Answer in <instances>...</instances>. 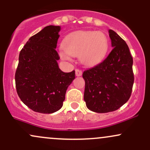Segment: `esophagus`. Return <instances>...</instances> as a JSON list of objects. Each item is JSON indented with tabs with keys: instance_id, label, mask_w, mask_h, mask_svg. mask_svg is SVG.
I'll return each mask as SVG.
<instances>
[{
	"instance_id": "obj_1",
	"label": "esophagus",
	"mask_w": 150,
	"mask_h": 150,
	"mask_svg": "<svg viewBox=\"0 0 150 150\" xmlns=\"http://www.w3.org/2000/svg\"><path fill=\"white\" fill-rule=\"evenodd\" d=\"M75 75L77 77H80L82 75V71L80 69H75Z\"/></svg>"
}]
</instances>
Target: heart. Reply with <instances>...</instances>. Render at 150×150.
Instances as JSON below:
<instances>
[{"mask_svg":"<svg viewBox=\"0 0 150 150\" xmlns=\"http://www.w3.org/2000/svg\"><path fill=\"white\" fill-rule=\"evenodd\" d=\"M64 51L60 53L64 60H69L68 54L80 57L86 66L98 64L105 59L109 49L107 36L100 31L79 30L69 34L63 42Z\"/></svg>","mask_w":150,"mask_h":150,"instance_id":"obj_1","label":"heart"}]
</instances>
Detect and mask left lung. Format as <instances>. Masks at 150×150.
I'll return each mask as SVG.
<instances>
[{"instance_id":"left-lung-1","label":"left lung","mask_w":150,"mask_h":150,"mask_svg":"<svg viewBox=\"0 0 150 150\" xmlns=\"http://www.w3.org/2000/svg\"><path fill=\"white\" fill-rule=\"evenodd\" d=\"M113 49L107 58L84 70V100L90 110L106 113L117 110L130 98L134 82L133 57L125 41L109 30Z\"/></svg>"}]
</instances>
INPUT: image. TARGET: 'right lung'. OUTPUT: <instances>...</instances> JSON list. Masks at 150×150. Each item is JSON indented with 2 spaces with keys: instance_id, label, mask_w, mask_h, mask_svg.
Returning a JSON list of instances; mask_svg holds the SVG:
<instances>
[{
  "instance_id": "add662e5",
  "label": "right lung",
  "mask_w": 150,
  "mask_h": 150,
  "mask_svg": "<svg viewBox=\"0 0 150 150\" xmlns=\"http://www.w3.org/2000/svg\"><path fill=\"white\" fill-rule=\"evenodd\" d=\"M59 26H47L30 38L19 53L15 73L17 94L32 110L50 114L60 110L75 70L64 73L58 66Z\"/></svg>"
}]
</instances>
